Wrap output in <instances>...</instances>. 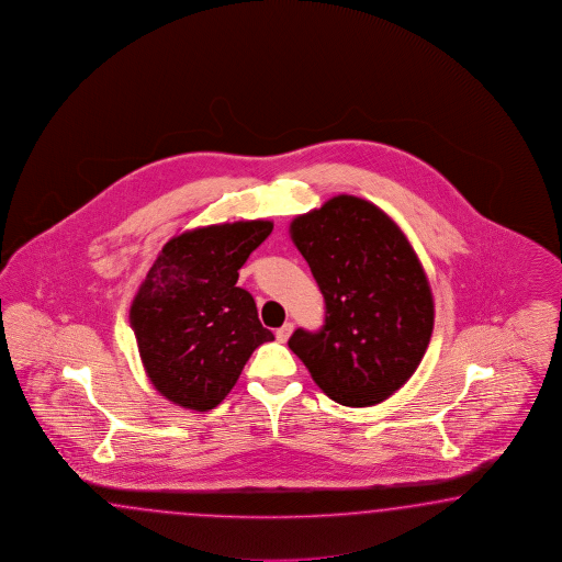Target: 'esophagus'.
I'll return each mask as SVG.
<instances>
[{"label": "esophagus", "mask_w": 562, "mask_h": 562, "mask_svg": "<svg viewBox=\"0 0 562 562\" xmlns=\"http://www.w3.org/2000/svg\"><path fill=\"white\" fill-rule=\"evenodd\" d=\"M291 331H293V324H291V322H285V324L277 330V340H279V342H288Z\"/></svg>", "instance_id": "1"}]
</instances>
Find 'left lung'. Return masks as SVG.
I'll return each mask as SVG.
<instances>
[{
	"label": "left lung",
	"instance_id": "1",
	"mask_svg": "<svg viewBox=\"0 0 562 562\" xmlns=\"http://www.w3.org/2000/svg\"><path fill=\"white\" fill-rule=\"evenodd\" d=\"M289 232L326 302L324 326L297 328L289 348L334 402L387 400L416 373L434 328L432 291L409 240L355 195L295 217Z\"/></svg>",
	"mask_w": 562,
	"mask_h": 562
}]
</instances>
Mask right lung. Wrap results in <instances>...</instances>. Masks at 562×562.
<instances>
[{
    "instance_id": "add662e5",
    "label": "right lung",
    "mask_w": 562,
    "mask_h": 562,
    "mask_svg": "<svg viewBox=\"0 0 562 562\" xmlns=\"http://www.w3.org/2000/svg\"><path fill=\"white\" fill-rule=\"evenodd\" d=\"M273 231L269 220L181 232L162 246L134 302L130 326L150 383L175 405L207 412L273 331L236 288L238 269Z\"/></svg>"
}]
</instances>
